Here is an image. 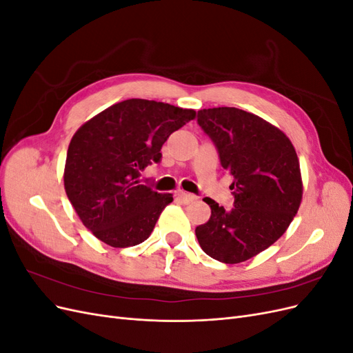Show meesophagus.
Listing matches in <instances>:
<instances>
[{"instance_id": "obj_1", "label": "esophagus", "mask_w": 353, "mask_h": 353, "mask_svg": "<svg viewBox=\"0 0 353 353\" xmlns=\"http://www.w3.org/2000/svg\"><path fill=\"white\" fill-rule=\"evenodd\" d=\"M176 196H178V199H179L181 201H183V203H191V201L196 200V196L190 194V193H185V191H178Z\"/></svg>"}]
</instances>
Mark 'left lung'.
Segmentation results:
<instances>
[{
	"instance_id": "left-lung-1",
	"label": "left lung",
	"mask_w": 353,
	"mask_h": 353,
	"mask_svg": "<svg viewBox=\"0 0 353 353\" xmlns=\"http://www.w3.org/2000/svg\"><path fill=\"white\" fill-rule=\"evenodd\" d=\"M197 122L232 176L234 208L206 197L212 213L196 236L210 258L240 263L268 249L292 223L303 196L301 165L290 138L253 113L203 109Z\"/></svg>"
}]
</instances>
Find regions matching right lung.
<instances>
[{"label": "right lung", "mask_w": 353, "mask_h": 353, "mask_svg": "<svg viewBox=\"0 0 353 353\" xmlns=\"http://www.w3.org/2000/svg\"><path fill=\"white\" fill-rule=\"evenodd\" d=\"M193 119V109L131 99L95 114L74 132L65 190L83 225L100 241L123 249L150 237L174 197L143 185L140 174L159 162L169 135Z\"/></svg>", "instance_id": "add662e5"}]
</instances>
